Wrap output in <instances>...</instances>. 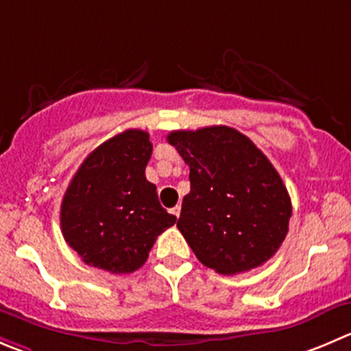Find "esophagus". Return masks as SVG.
Here are the masks:
<instances>
[{"mask_svg":"<svg viewBox=\"0 0 351 351\" xmlns=\"http://www.w3.org/2000/svg\"><path fill=\"white\" fill-rule=\"evenodd\" d=\"M170 212H172V215H176V217H179V215H181V206H173V208L172 210H170Z\"/></svg>","mask_w":351,"mask_h":351,"instance_id":"1","label":"esophagus"}]
</instances>
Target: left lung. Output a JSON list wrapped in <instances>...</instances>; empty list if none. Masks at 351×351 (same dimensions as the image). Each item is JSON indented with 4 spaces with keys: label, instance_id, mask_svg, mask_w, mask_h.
<instances>
[{
    "label": "left lung",
    "instance_id": "left-lung-1",
    "mask_svg": "<svg viewBox=\"0 0 351 351\" xmlns=\"http://www.w3.org/2000/svg\"><path fill=\"white\" fill-rule=\"evenodd\" d=\"M189 165L191 191L178 228L196 258L219 274L265 263L288 234L291 199L278 170L228 125L167 136Z\"/></svg>",
    "mask_w": 351,
    "mask_h": 351
}]
</instances>
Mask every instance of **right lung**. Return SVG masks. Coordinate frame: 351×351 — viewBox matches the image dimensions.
Here are the masks:
<instances>
[{"label": "right lung", "instance_id": "1", "mask_svg": "<svg viewBox=\"0 0 351 351\" xmlns=\"http://www.w3.org/2000/svg\"><path fill=\"white\" fill-rule=\"evenodd\" d=\"M149 134L128 129L93 149L70 181L60 208L65 241L82 262L129 274L148 260L156 238L176 223L146 179Z\"/></svg>", "mask_w": 351, "mask_h": 351}]
</instances>
